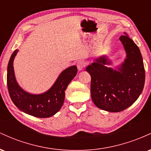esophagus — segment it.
I'll list each match as a JSON object with an SVG mask.
<instances>
[{
  "label": "esophagus",
  "instance_id": "1",
  "mask_svg": "<svg viewBox=\"0 0 151 151\" xmlns=\"http://www.w3.org/2000/svg\"><path fill=\"white\" fill-rule=\"evenodd\" d=\"M85 66H86V62L83 61V60H80V61L77 62V68L79 71L82 70L85 67Z\"/></svg>",
  "mask_w": 151,
  "mask_h": 151
}]
</instances>
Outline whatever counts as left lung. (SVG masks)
<instances>
[{
  "label": "left lung",
  "instance_id": "obj_1",
  "mask_svg": "<svg viewBox=\"0 0 151 151\" xmlns=\"http://www.w3.org/2000/svg\"><path fill=\"white\" fill-rule=\"evenodd\" d=\"M119 40L126 58L116 70L107 67L111 61L106 56L95 60L86 70L91 75V99L98 108L119 112L131 106L139 97L145 84V69L138 47L124 32Z\"/></svg>",
  "mask_w": 151,
  "mask_h": 151
}]
</instances>
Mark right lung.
Segmentation results:
<instances>
[{
    "label": "right lung",
    "instance_id": "add662e5",
    "mask_svg": "<svg viewBox=\"0 0 151 151\" xmlns=\"http://www.w3.org/2000/svg\"><path fill=\"white\" fill-rule=\"evenodd\" d=\"M15 50L12 54L7 70V85L13 104L24 113L38 118H48L58 113L63 105L65 90L77 72L76 66H72L60 74L55 84L46 92L32 94L19 86L15 79L13 61L18 53Z\"/></svg>",
    "mask_w": 151,
    "mask_h": 151
}]
</instances>
